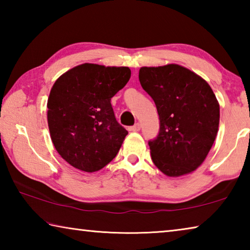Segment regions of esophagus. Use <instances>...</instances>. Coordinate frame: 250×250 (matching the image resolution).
Wrapping results in <instances>:
<instances>
[{
	"mask_svg": "<svg viewBox=\"0 0 250 250\" xmlns=\"http://www.w3.org/2000/svg\"><path fill=\"white\" fill-rule=\"evenodd\" d=\"M140 129H141V125L140 124H135L134 125L130 126L129 131H132V132H138V131H140Z\"/></svg>",
	"mask_w": 250,
	"mask_h": 250,
	"instance_id": "1",
	"label": "esophagus"
}]
</instances>
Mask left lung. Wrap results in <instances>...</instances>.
<instances>
[{
	"mask_svg": "<svg viewBox=\"0 0 250 250\" xmlns=\"http://www.w3.org/2000/svg\"><path fill=\"white\" fill-rule=\"evenodd\" d=\"M139 80L159 113V134L149 141L155 167L167 176L195 171L218 131L219 104L209 84L176 64L142 67Z\"/></svg>",
	"mask_w": 250,
	"mask_h": 250,
	"instance_id": "obj_1",
	"label": "left lung"
}]
</instances>
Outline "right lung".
I'll return each instance as SVG.
<instances>
[{
	"instance_id": "obj_1",
	"label": "right lung",
	"mask_w": 250,
	"mask_h": 250,
	"mask_svg": "<svg viewBox=\"0 0 250 250\" xmlns=\"http://www.w3.org/2000/svg\"><path fill=\"white\" fill-rule=\"evenodd\" d=\"M131 77L129 67L76 66L50 90L47 121L59 155L84 172L99 171L116 158L125 135L110 100Z\"/></svg>"
}]
</instances>
